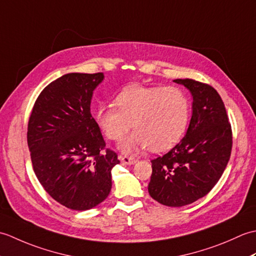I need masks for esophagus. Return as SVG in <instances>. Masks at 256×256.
Masks as SVG:
<instances>
[{
	"label": "esophagus",
	"mask_w": 256,
	"mask_h": 256,
	"mask_svg": "<svg viewBox=\"0 0 256 256\" xmlns=\"http://www.w3.org/2000/svg\"><path fill=\"white\" fill-rule=\"evenodd\" d=\"M118 160H121L123 164H125V165H133V164H135V160L133 157H128V156H122V155H120L118 156Z\"/></svg>",
	"instance_id": "34e87169"
}]
</instances>
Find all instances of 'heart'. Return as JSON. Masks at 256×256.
Returning <instances> with one entry per match:
<instances>
[{
  "label": "heart",
  "mask_w": 256,
  "mask_h": 256,
  "mask_svg": "<svg viewBox=\"0 0 256 256\" xmlns=\"http://www.w3.org/2000/svg\"><path fill=\"white\" fill-rule=\"evenodd\" d=\"M114 102L98 106L94 118L112 140H122L132 125L134 131L118 146L124 154L148 148L156 153L167 150L187 130L190 103L175 86H131L118 94Z\"/></svg>",
  "instance_id": "obj_1"
}]
</instances>
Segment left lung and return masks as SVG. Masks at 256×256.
<instances>
[{
    "mask_svg": "<svg viewBox=\"0 0 256 256\" xmlns=\"http://www.w3.org/2000/svg\"><path fill=\"white\" fill-rule=\"evenodd\" d=\"M192 96V114L184 138L152 160L148 192L168 206H182L204 197L218 182L230 160L232 132L221 96L211 86L176 79Z\"/></svg>",
    "mask_w": 256,
    "mask_h": 256,
    "instance_id": "obj_1",
    "label": "left lung"
}]
</instances>
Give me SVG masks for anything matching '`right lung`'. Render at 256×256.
Here are the masks:
<instances>
[{"label": "right lung", "instance_id": "obj_1", "mask_svg": "<svg viewBox=\"0 0 256 256\" xmlns=\"http://www.w3.org/2000/svg\"><path fill=\"white\" fill-rule=\"evenodd\" d=\"M104 74L72 72L52 81L32 108L27 143L35 175L46 192L69 209L100 204L111 192L118 155L106 150L90 106Z\"/></svg>", "mask_w": 256, "mask_h": 256}]
</instances>
